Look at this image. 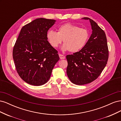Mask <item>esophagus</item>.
Here are the masks:
<instances>
[{"mask_svg":"<svg viewBox=\"0 0 121 121\" xmlns=\"http://www.w3.org/2000/svg\"><path fill=\"white\" fill-rule=\"evenodd\" d=\"M59 56H60V59H61V60H62V59H65V57L64 56V55H62V54H59Z\"/></svg>","mask_w":121,"mask_h":121,"instance_id":"1","label":"esophagus"}]
</instances>
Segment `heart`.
<instances>
[{"label": "heart", "instance_id": "b5f03b06", "mask_svg": "<svg viewBox=\"0 0 121 121\" xmlns=\"http://www.w3.org/2000/svg\"><path fill=\"white\" fill-rule=\"evenodd\" d=\"M89 32L86 29L66 23L60 26L57 32L49 30L46 33L47 41L54 48H56L63 40L61 49L63 52L69 50L78 52L83 48L89 38Z\"/></svg>", "mask_w": 121, "mask_h": 121}]
</instances>
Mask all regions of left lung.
Wrapping results in <instances>:
<instances>
[{
  "instance_id": "left-lung-1",
  "label": "left lung",
  "mask_w": 121,
  "mask_h": 121,
  "mask_svg": "<svg viewBox=\"0 0 121 121\" xmlns=\"http://www.w3.org/2000/svg\"><path fill=\"white\" fill-rule=\"evenodd\" d=\"M92 34L85 45L78 52L67 55V74L69 80L76 85L88 84L96 79L107 64L108 50L104 30L89 17Z\"/></svg>"
}]
</instances>
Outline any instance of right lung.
Segmentation results:
<instances>
[{"label": "right lung", "instance_id": "1", "mask_svg": "<svg viewBox=\"0 0 121 121\" xmlns=\"http://www.w3.org/2000/svg\"><path fill=\"white\" fill-rule=\"evenodd\" d=\"M56 21L38 18L22 28L13 49L18 74L25 82L41 86L49 80L60 60L57 51L47 41V31Z\"/></svg>", "mask_w": 121, "mask_h": 121}]
</instances>
